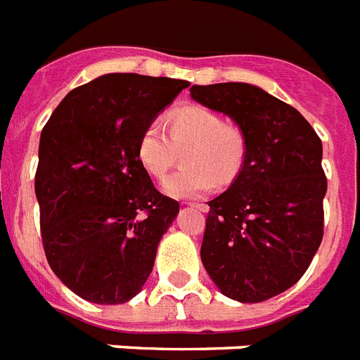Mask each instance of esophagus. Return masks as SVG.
Returning a JSON list of instances; mask_svg holds the SVG:
<instances>
[{
  "label": "esophagus",
  "instance_id": "esophagus-1",
  "mask_svg": "<svg viewBox=\"0 0 360 360\" xmlns=\"http://www.w3.org/2000/svg\"><path fill=\"white\" fill-rule=\"evenodd\" d=\"M191 205L192 207H196V210L202 211V213H207V211H210V205L204 204V202H191Z\"/></svg>",
  "mask_w": 360,
  "mask_h": 360
}]
</instances>
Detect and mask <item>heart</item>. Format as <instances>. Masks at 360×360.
<instances>
[{
    "label": "heart",
    "mask_w": 360,
    "mask_h": 360,
    "mask_svg": "<svg viewBox=\"0 0 360 360\" xmlns=\"http://www.w3.org/2000/svg\"><path fill=\"white\" fill-rule=\"evenodd\" d=\"M185 168L162 181L174 198H196L213 185L226 186L240 175L247 143L240 128L207 107H185L169 119V134L160 120H150L137 137L136 155L145 172L164 177L185 150Z\"/></svg>",
    "instance_id": "1"
}]
</instances>
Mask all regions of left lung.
Segmentation results:
<instances>
[{
	"label": "left lung",
	"mask_w": 360,
	"mask_h": 360,
	"mask_svg": "<svg viewBox=\"0 0 360 360\" xmlns=\"http://www.w3.org/2000/svg\"><path fill=\"white\" fill-rule=\"evenodd\" d=\"M245 136L243 168L210 204L200 257L213 283L238 302H264L306 274L323 240V143L295 107L247 82L191 89Z\"/></svg>",
	"instance_id": "8db88e82"
}]
</instances>
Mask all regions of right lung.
I'll list each match as a JSON object with an SVG mask.
<instances>
[{
	"mask_svg": "<svg viewBox=\"0 0 360 360\" xmlns=\"http://www.w3.org/2000/svg\"><path fill=\"white\" fill-rule=\"evenodd\" d=\"M188 82L109 73L71 90L41 131L35 196L46 260L94 304H124L179 213L136 155L137 137Z\"/></svg>",
	"mask_w": 360,
	"mask_h": 360,
	"instance_id": "1",
	"label": "right lung"
}]
</instances>
